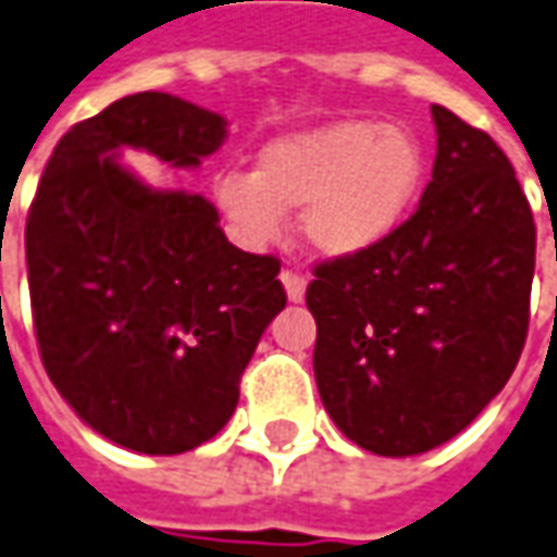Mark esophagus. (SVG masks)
Masks as SVG:
<instances>
[{"mask_svg":"<svg viewBox=\"0 0 557 557\" xmlns=\"http://www.w3.org/2000/svg\"><path fill=\"white\" fill-rule=\"evenodd\" d=\"M280 283H283V289H286V298L289 301H305V286H308V280L301 277L298 271L293 268H283V274H280Z\"/></svg>","mask_w":557,"mask_h":557,"instance_id":"esophagus-1","label":"esophagus"}]
</instances>
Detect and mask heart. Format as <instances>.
<instances>
[{"instance_id":"b5f03b06","label":"heart","mask_w":557,"mask_h":557,"mask_svg":"<svg viewBox=\"0 0 557 557\" xmlns=\"http://www.w3.org/2000/svg\"><path fill=\"white\" fill-rule=\"evenodd\" d=\"M426 154L406 127L342 119L268 143L252 173L215 180V203L252 247L283 231V213L301 210L310 249L350 259L387 240L421 195Z\"/></svg>"}]
</instances>
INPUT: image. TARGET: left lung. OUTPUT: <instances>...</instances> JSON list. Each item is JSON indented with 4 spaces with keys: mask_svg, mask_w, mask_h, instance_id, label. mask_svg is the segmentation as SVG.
<instances>
[{
    "mask_svg": "<svg viewBox=\"0 0 557 557\" xmlns=\"http://www.w3.org/2000/svg\"><path fill=\"white\" fill-rule=\"evenodd\" d=\"M436 164L418 210L313 268V374L344 436L381 457L454 438L506 387L531 320L536 225L503 149L433 106Z\"/></svg>",
    "mask_w": 557,
    "mask_h": 557,
    "instance_id": "obj_1",
    "label": "left lung"
}]
</instances>
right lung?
Instances as JSON below:
<instances>
[{"mask_svg": "<svg viewBox=\"0 0 557 557\" xmlns=\"http://www.w3.org/2000/svg\"><path fill=\"white\" fill-rule=\"evenodd\" d=\"M225 119L143 90L57 143L26 215L33 326L45 372L100 436L183 454L237 408L240 374L286 308L280 259L228 244L207 198L158 191L119 161L146 149L198 168Z\"/></svg>", "mask_w": 557, "mask_h": 557, "instance_id": "1", "label": "right lung"}]
</instances>
